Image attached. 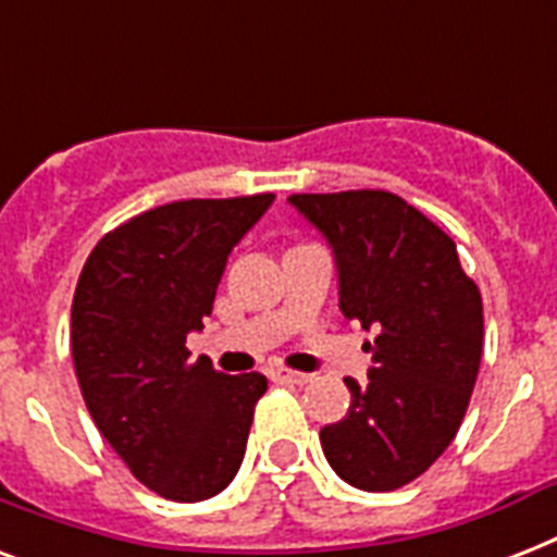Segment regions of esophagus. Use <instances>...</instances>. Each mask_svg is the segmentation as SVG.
Here are the masks:
<instances>
[{
	"instance_id": "obj_1",
	"label": "esophagus",
	"mask_w": 557,
	"mask_h": 557,
	"mask_svg": "<svg viewBox=\"0 0 557 557\" xmlns=\"http://www.w3.org/2000/svg\"><path fill=\"white\" fill-rule=\"evenodd\" d=\"M271 379L280 381V384H306V381H312V375L309 372H297V370H288V367H280V370L271 372Z\"/></svg>"
}]
</instances>
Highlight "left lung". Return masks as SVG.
<instances>
[{"instance_id":"left-lung-1","label":"left lung","mask_w":557,"mask_h":557,"mask_svg":"<svg viewBox=\"0 0 557 557\" xmlns=\"http://www.w3.org/2000/svg\"><path fill=\"white\" fill-rule=\"evenodd\" d=\"M288 201L330 239L344 318L375 330L370 381L344 379L352 405L321 431L323 454L349 485L396 492L442 457L466 419L483 358V297L454 239L396 193Z\"/></svg>"}]
</instances>
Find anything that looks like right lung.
<instances>
[{
  "label": "right lung",
  "mask_w": 557,
  "mask_h": 557,
  "mask_svg": "<svg viewBox=\"0 0 557 557\" xmlns=\"http://www.w3.org/2000/svg\"><path fill=\"white\" fill-rule=\"evenodd\" d=\"M274 193L182 199L100 236L72 300V361L83 401L138 483L178 503L213 497L239 471L260 372L190 361L227 253Z\"/></svg>",
  "instance_id": "right-lung-1"
}]
</instances>
